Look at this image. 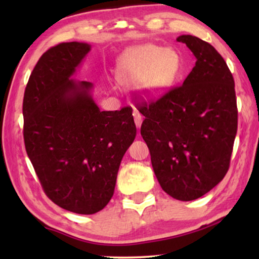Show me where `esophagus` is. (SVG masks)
Segmentation results:
<instances>
[{
  "label": "esophagus",
  "instance_id": "1",
  "mask_svg": "<svg viewBox=\"0 0 259 259\" xmlns=\"http://www.w3.org/2000/svg\"><path fill=\"white\" fill-rule=\"evenodd\" d=\"M134 119H135V123L137 125V128H140V125H142V122H143V116L142 114H140L137 109H135L134 111Z\"/></svg>",
  "mask_w": 259,
  "mask_h": 259
}]
</instances>
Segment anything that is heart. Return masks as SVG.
I'll list each match as a JSON object with an SVG mask.
<instances>
[{
	"instance_id": "1",
	"label": "heart",
	"mask_w": 259,
	"mask_h": 259,
	"mask_svg": "<svg viewBox=\"0 0 259 259\" xmlns=\"http://www.w3.org/2000/svg\"><path fill=\"white\" fill-rule=\"evenodd\" d=\"M179 67L181 59L174 50L147 45L136 48L124 56L120 64L119 78L130 85L142 83L148 95L155 96L171 84Z\"/></svg>"
}]
</instances>
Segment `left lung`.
I'll return each instance as SVG.
<instances>
[{
	"label": "left lung",
	"instance_id": "obj_1",
	"mask_svg": "<svg viewBox=\"0 0 259 259\" xmlns=\"http://www.w3.org/2000/svg\"><path fill=\"white\" fill-rule=\"evenodd\" d=\"M196 63L182 85L138 105L145 116L140 134L152 166L166 194L199 199L225 177L238 130L234 80L214 48L181 35Z\"/></svg>",
	"mask_w": 259,
	"mask_h": 259
}]
</instances>
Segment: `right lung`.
<instances>
[{"mask_svg":"<svg viewBox=\"0 0 259 259\" xmlns=\"http://www.w3.org/2000/svg\"><path fill=\"white\" fill-rule=\"evenodd\" d=\"M88 43L50 48L25 89L24 142L43 191L68 211L93 214L106 207L124 153L136 137L133 108L100 111L93 83L71 78Z\"/></svg>","mask_w":259,"mask_h":259,"instance_id":"obj_1","label":"right lung"}]
</instances>
